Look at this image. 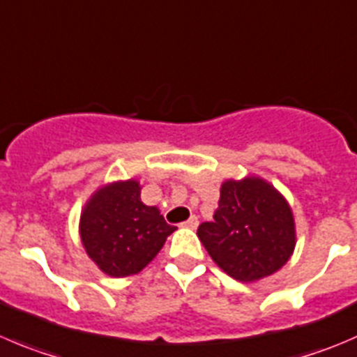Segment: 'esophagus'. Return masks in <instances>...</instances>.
Returning a JSON list of instances; mask_svg holds the SVG:
<instances>
[{"label": "esophagus", "instance_id": "1", "mask_svg": "<svg viewBox=\"0 0 357 357\" xmlns=\"http://www.w3.org/2000/svg\"><path fill=\"white\" fill-rule=\"evenodd\" d=\"M183 227L185 228H192V230H195L197 227H199V220H197V216H190L188 220L183 223Z\"/></svg>", "mask_w": 357, "mask_h": 357}]
</instances>
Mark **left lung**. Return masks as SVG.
Here are the masks:
<instances>
[{
	"instance_id": "obj_1",
	"label": "left lung",
	"mask_w": 357,
	"mask_h": 357,
	"mask_svg": "<svg viewBox=\"0 0 357 357\" xmlns=\"http://www.w3.org/2000/svg\"><path fill=\"white\" fill-rule=\"evenodd\" d=\"M213 218L200 225L197 235L213 261L235 281H261L293 256L296 223L291 206L259 176L225 179Z\"/></svg>"
}]
</instances>
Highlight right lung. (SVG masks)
<instances>
[{"mask_svg": "<svg viewBox=\"0 0 357 357\" xmlns=\"http://www.w3.org/2000/svg\"><path fill=\"white\" fill-rule=\"evenodd\" d=\"M141 188L134 178L105 183L79 213L83 249L109 278L139 274L176 230L165 223L158 207L141 200Z\"/></svg>", "mask_w": 357, "mask_h": 357, "instance_id": "1", "label": "right lung"}]
</instances>
